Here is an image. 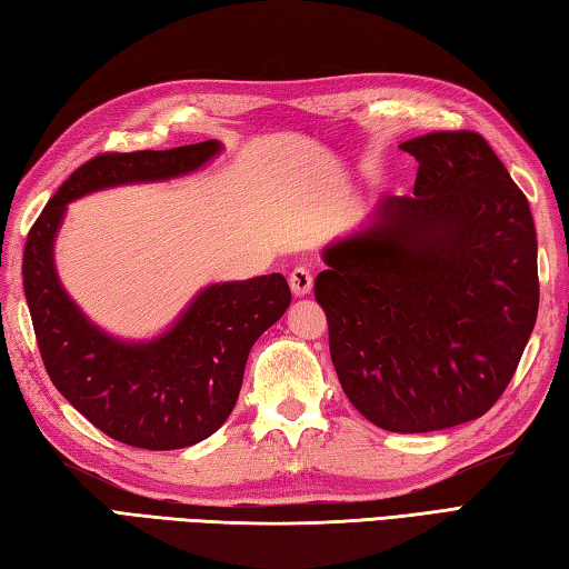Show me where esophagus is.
I'll return each instance as SVG.
<instances>
[{
    "label": "esophagus",
    "instance_id": "34e87169",
    "mask_svg": "<svg viewBox=\"0 0 569 569\" xmlns=\"http://www.w3.org/2000/svg\"><path fill=\"white\" fill-rule=\"evenodd\" d=\"M312 284H315V277L307 267H295V270L289 272V287H292L295 297H305L312 292Z\"/></svg>",
    "mask_w": 569,
    "mask_h": 569
}]
</instances>
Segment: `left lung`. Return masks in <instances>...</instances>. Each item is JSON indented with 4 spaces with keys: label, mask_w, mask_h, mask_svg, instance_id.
Segmentation results:
<instances>
[{
    "label": "left lung",
    "mask_w": 569,
    "mask_h": 569,
    "mask_svg": "<svg viewBox=\"0 0 569 569\" xmlns=\"http://www.w3.org/2000/svg\"><path fill=\"white\" fill-rule=\"evenodd\" d=\"M411 198L325 250L315 299L341 389L393 433L473 421L516 373L540 305L530 202L476 131L403 141Z\"/></svg>",
    "instance_id": "obj_1"
}]
</instances>
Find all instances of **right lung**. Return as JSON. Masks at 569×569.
<instances>
[{"instance_id":"obj_1","label":"right lung","mask_w":569,"mask_h":569,"mask_svg":"<svg viewBox=\"0 0 569 569\" xmlns=\"http://www.w3.org/2000/svg\"><path fill=\"white\" fill-rule=\"evenodd\" d=\"M218 151V141H202L170 151L99 153L63 180L27 238L24 295L51 383L99 431L148 451L192 446L228 421L252 345L292 302L289 284L277 272L212 284L168 335L123 345L89 325L61 289L53 238L73 198L183 176Z\"/></svg>"}]
</instances>
